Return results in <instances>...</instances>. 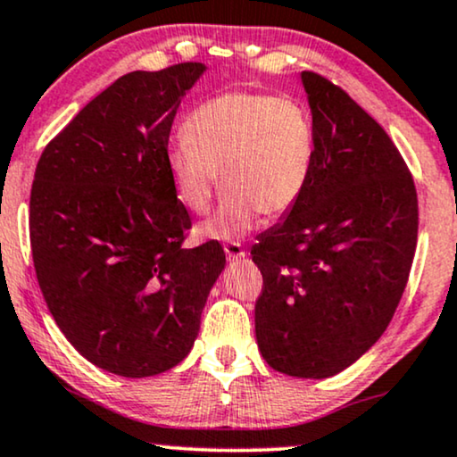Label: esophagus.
Returning a JSON list of instances; mask_svg holds the SVG:
<instances>
[{"label":"esophagus","mask_w":457,"mask_h":457,"mask_svg":"<svg viewBox=\"0 0 457 457\" xmlns=\"http://www.w3.org/2000/svg\"><path fill=\"white\" fill-rule=\"evenodd\" d=\"M224 252H227L228 260H237V258H245V250L239 241H227L224 243Z\"/></svg>","instance_id":"esophagus-1"}]
</instances>
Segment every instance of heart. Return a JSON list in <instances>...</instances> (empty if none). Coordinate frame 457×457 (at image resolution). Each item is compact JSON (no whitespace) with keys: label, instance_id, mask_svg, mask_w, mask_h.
<instances>
[{"label":"heart","instance_id":"heart-1","mask_svg":"<svg viewBox=\"0 0 457 457\" xmlns=\"http://www.w3.org/2000/svg\"><path fill=\"white\" fill-rule=\"evenodd\" d=\"M182 140L168 153L178 201L205 214L218 187L227 191L204 233H245L258 216L292 212L311 185L317 132L311 111L292 96L228 92L197 106L182 123Z\"/></svg>","mask_w":457,"mask_h":457}]
</instances>
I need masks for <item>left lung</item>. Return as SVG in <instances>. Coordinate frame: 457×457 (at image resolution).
<instances>
[{
	"label": "left lung",
	"instance_id": "1",
	"mask_svg": "<svg viewBox=\"0 0 457 457\" xmlns=\"http://www.w3.org/2000/svg\"><path fill=\"white\" fill-rule=\"evenodd\" d=\"M317 132L311 185L258 237L256 340L272 370L329 378L388 328L418 243V193L384 128L328 77L304 71Z\"/></svg>",
	"mask_w": 457,
	"mask_h": 457
}]
</instances>
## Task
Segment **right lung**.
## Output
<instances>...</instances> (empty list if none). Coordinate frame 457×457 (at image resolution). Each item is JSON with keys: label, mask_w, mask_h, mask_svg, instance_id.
Returning <instances> with one entry per match:
<instances>
[{"label": "right lung", "mask_w": 457, "mask_h": 457, "mask_svg": "<svg viewBox=\"0 0 457 457\" xmlns=\"http://www.w3.org/2000/svg\"><path fill=\"white\" fill-rule=\"evenodd\" d=\"M205 67L120 77L46 145L31 187L33 266L75 351L126 378L168 371L191 351L224 269L218 241L187 250L193 222L168 170L180 98Z\"/></svg>", "instance_id": "obj_1"}]
</instances>
